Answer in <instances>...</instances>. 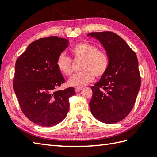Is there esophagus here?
<instances>
[{"instance_id": "obj_1", "label": "esophagus", "mask_w": 157, "mask_h": 157, "mask_svg": "<svg viewBox=\"0 0 157 157\" xmlns=\"http://www.w3.org/2000/svg\"><path fill=\"white\" fill-rule=\"evenodd\" d=\"M82 89V87H75V91L76 93H78V92H79Z\"/></svg>"}]
</instances>
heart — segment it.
<instances>
[{"instance_id":"obj_1","label":"heart","mask_w":157,"mask_h":157,"mask_svg":"<svg viewBox=\"0 0 157 157\" xmlns=\"http://www.w3.org/2000/svg\"><path fill=\"white\" fill-rule=\"evenodd\" d=\"M71 53L75 59H81L80 73L74 74L68 79L67 84L73 87H83L94 81L95 75L98 77L103 75L109 66V58L103 50H99L97 46L87 42L76 44L71 49ZM59 70L67 76L72 72L71 59L64 54H59L56 61Z\"/></svg>"}]
</instances>
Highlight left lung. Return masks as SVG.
Masks as SVG:
<instances>
[{
	"label": "left lung",
	"instance_id": "8db88e82",
	"mask_svg": "<svg viewBox=\"0 0 157 157\" xmlns=\"http://www.w3.org/2000/svg\"><path fill=\"white\" fill-rule=\"evenodd\" d=\"M87 36L97 39L109 58L105 73L91 87L90 111L101 122L117 123L132 110L140 89L137 57L126 42L112 32L91 33Z\"/></svg>",
	"mask_w": 157,
	"mask_h": 157
}]
</instances>
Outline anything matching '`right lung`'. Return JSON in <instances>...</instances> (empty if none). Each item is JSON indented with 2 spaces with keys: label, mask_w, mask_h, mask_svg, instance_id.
<instances>
[{
  "label": "right lung",
  "mask_w": 157,
  "mask_h": 157,
  "mask_svg": "<svg viewBox=\"0 0 157 157\" xmlns=\"http://www.w3.org/2000/svg\"><path fill=\"white\" fill-rule=\"evenodd\" d=\"M68 40L51 36L30 44L15 64L14 90L23 113L39 126L49 127L66 117L74 87L56 91L65 82L56 66Z\"/></svg>",
  "instance_id": "1"
}]
</instances>
